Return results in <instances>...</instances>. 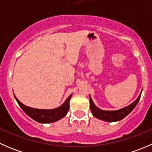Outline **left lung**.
<instances>
[{
    "label": "left lung",
    "mask_w": 152,
    "mask_h": 152,
    "mask_svg": "<svg viewBox=\"0 0 152 152\" xmlns=\"http://www.w3.org/2000/svg\"><path fill=\"white\" fill-rule=\"evenodd\" d=\"M140 96H141V93L138 96V98L136 99V101H134L132 104L129 105L128 107H126L118 110H115V111H106V110H100L97 107H96V105L94 104L93 102L92 101L91 98L90 97V110H91L93 116H95L97 118L101 119V120L108 122L118 121H121L127 115L129 114L134 110V108L136 107L139 100H140Z\"/></svg>",
    "instance_id": "left-lung-1"
}]
</instances>
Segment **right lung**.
<instances>
[{
	"label": "right lung",
	"mask_w": 152,
	"mask_h": 152,
	"mask_svg": "<svg viewBox=\"0 0 152 152\" xmlns=\"http://www.w3.org/2000/svg\"><path fill=\"white\" fill-rule=\"evenodd\" d=\"M72 94L68 96V98L65 100L64 104L59 107L58 108L53 109V110H39V109H34L31 107H26L23 104L21 103L16 97L17 102L22 110L26 113L30 118L37 122L42 124H48L55 122L59 121L66 115L70 107V99H71Z\"/></svg>",
	"instance_id": "add662e5"
}]
</instances>
